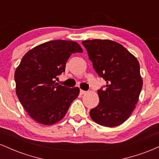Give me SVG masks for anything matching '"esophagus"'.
Instances as JSON below:
<instances>
[{
	"label": "esophagus",
	"mask_w": 159,
	"mask_h": 159,
	"mask_svg": "<svg viewBox=\"0 0 159 159\" xmlns=\"http://www.w3.org/2000/svg\"><path fill=\"white\" fill-rule=\"evenodd\" d=\"M80 93H81V95L84 94V93H86V91L83 90H80Z\"/></svg>",
	"instance_id": "1"
}]
</instances>
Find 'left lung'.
<instances>
[{
	"label": "left lung",
	"mask_w": 159,
	"mask_h": 159,
	"mask_svg": "<svg viewBox=\"0 0 159 159\" xmlns=\"http://www.w3.org/2000/svg\"><path fill=\"white\" fill-rule=\"evenodd\" d=\"M82 45L96 73L107 84L97 90L99 103L90 110V117L103 126L119 125L130 116L138 101L143 86L139 63L111 40H85Z\"/></svg>",
	"instance_id": "8db88e82"
}]
</instances>
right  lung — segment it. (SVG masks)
Returning <instances> with one entry per match:
<instances>
[{"label":"right lung","instance_id":"obj_1","mask_svg":"<svg viewBox=\"0 0 159 159\" xmlns=\"http://www.w3.org/2000/svg\"><path fill=\"white\" fill-rule=\"evenodd\" d=\"M83 52L77 43L52 40L35 47L23 57L15 72L16 95L30 117L52 125L64 117L79 88L56 83L74 53Z\"/></svg>","mask_w":159,"mask_h":159}]
</instances>
